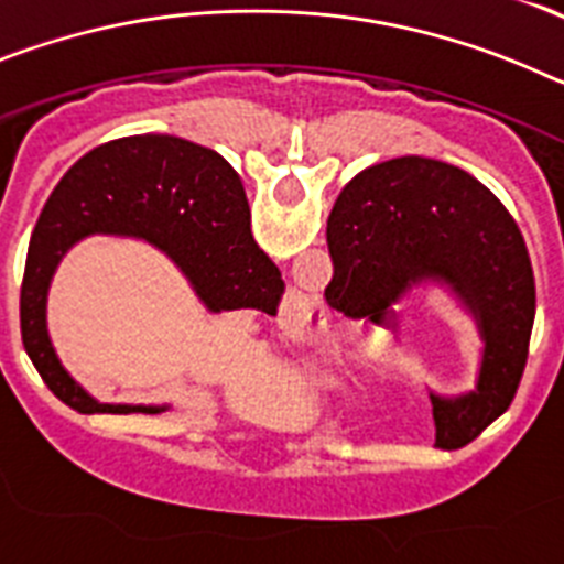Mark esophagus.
Here are the masks:
<instances>
[{"instance_id": "34e87169", "label": "esophagus", "mask_w": 564, "mask_h": 564, "mask_svg": "<svg viewBox=\"0 0 564 564\" xmlns=\"http://www.w3.org/2000/svg\"><path fill=\"white\" fill-rule=\"evenodd\" d=\"M305 316H307L305 305H293V318H305Z\"/></svg>"}]
</instances>
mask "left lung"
<instances>
[{
	"instance_id": "8db88e82",
	"label": "left lung",
	"mask_w": 564,
	"mask_h": 564,
	"mask_svg": "<svg viewBox=\"0 0 564 564\" xmlns=\"http://www.w3.org/2000/svg\"><path fill=\"white\" fill-rule=\"evenodd\" d=\"M341 307L395 318L392 305L417 285H443L482 338L477 387L432 398L437 443L457 449L511 406L534 330L536 288L514 217L471 174L430 158L364 169L327 220Z\"/></svg>"
}]
</instances>
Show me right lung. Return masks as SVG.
Returning a JSON list of instances; mask_svg holds the SVG:
<instances>
[{
    "instance_id": "1",
    "label": "right lung",
    "mask_w": 564,
    "mask_h": 564,
    "mask_svg": "<svg viewBox=\"0 0 564 564\" xmlns=\"http://www.w3.org/2000/svg\"><path fill=\"white\" fill-rule=\"evenodd\" d=\"M89 234L138 237L186 273L212 313L251 307L276 316L282 273L253 242L246 188L214 149L174 134H132L87 152L44 203L24 262L22 344L50 392L76 412H143L169 406L98 403L58 361L47 333V291L58 262Z\"/></svg>"
}]
</instances>
